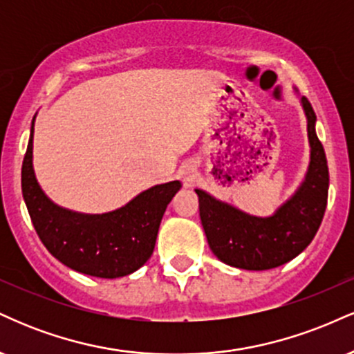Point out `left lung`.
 Here are the masks:
<instances>
[{"mask_svg":"<svg viewBox=\"0 0 354 354\" xmlns=\"http://www.w3.org/2000/svg\"><path fill=\"white\" fill-rule=\"evenodd\" d=\"M301 106L308 121L310 166L293 196L271 216H253L206 191L194 189L200 198L203 230L219 261L241 270H271L296 258L315 238L326 209L330 173L316 136V115L304 96Z\"/></svg>","mask_w":354,"mask_h":354,"instance_id":"8db88e82","label":"left lung"}]
</instances>
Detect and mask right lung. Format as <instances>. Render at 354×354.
<instances>
[{"instance_id": "right-lung-1", "label": "right lung", "mask_w": 354, "mask_h": 354, "mask_svg": "<svg viewBox=\"0 0 354 354\" xmlns=\"http://www.w3.org/2000/svg\"><path fill=\"white\" fill-rule=\"evenodd\" d=\"M35 120L36 115L23 160L21 189L43 245L64 266L96 278H121L140 270L153 254L161 218L181 183L151 186L121 208L103 214L58 206L44 194L35 176Z\"/></svg>"}]
</instances>
